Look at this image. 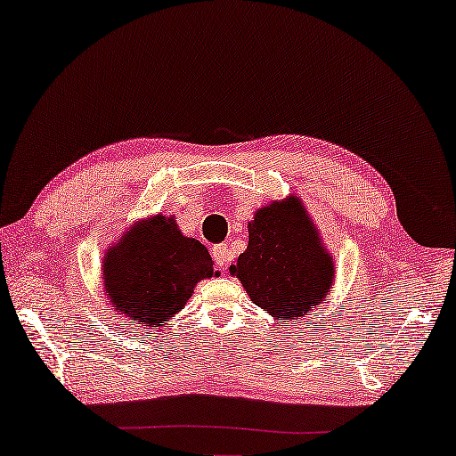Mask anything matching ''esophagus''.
Instances as JSON below:
<instances>
[{
    "instance_id": "esophagus-1",
    "label": "esophagus",
    "mask_w": 456,
    "mask_h": 456,
    "mask_svg": "<svg viewBox=\"0 0 456 456\" xmlns=\"http://www.w3.org/2000/svg\"><path fill=\"white\" fill-rule=\"evenodd\" d=\"M212 256H214V263L218 265L220 268H224V266H226V265L230 263V250H228V246H226V244L214 246V248H212Z\"/></svg>"
}]
</instances>
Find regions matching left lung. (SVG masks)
<instances>
[{
    "instance_id": "obj_1",
    "label": "left lung",
    "mask_w": 456,
    "mask_h": 456,
    "mask_svg": "<svg viewBox=\"0 0 456 456\" xmlns=\"http://www.w3.org/2000/svg\"><path fill=\"white\" fill-rule=\"evenodd\" d=\"M250 301L281 321H301L330 297L333 258L301 200L273 201L248 222V246L230 266Z\"/></svg>"
}]
</instances>
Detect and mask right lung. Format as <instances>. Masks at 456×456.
<instances>
[{
  "label": "right lung",
  "mask_w": 456,
  "mask_h": 456,
  "mask_svg": "<svg viewBox=\"0 0 456 456\" xmlns=\"http://www.w3.org/2000/svg\"><path fill=\"white\" fill-rule=\"evenodd\" d=\"M212 256L196 238L182 234L166 216H153L121 236L102 260L109 303L131 321V330H161L183 309L201 279L218 274Z\"/></svg>",
  "instance_id": "obj_1"
}]
</instances>
